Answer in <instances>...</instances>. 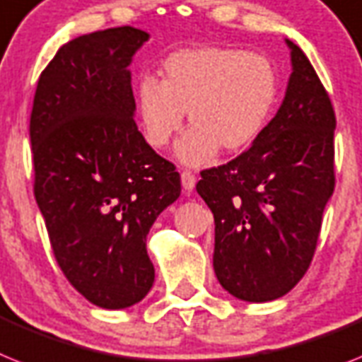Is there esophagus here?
<instances>
[{"label": "esophagus", "mask_w": 362, "mask_h": 362, "mask_svg": "<svg viewBox=\"0 0 362 362\" xmlns=\"http://www.w3.org/2000/svg\"><path fill=\"white\" fill-rule=\"evenodd\" d=\"M181 185H183V188L187 192H190V190L196 187V175H194L190 170H183V172H181Z\"/></svg>", "instance_id": "1"}]
</instances>
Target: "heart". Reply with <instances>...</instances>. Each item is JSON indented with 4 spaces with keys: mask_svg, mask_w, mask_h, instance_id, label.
Returning <instances> with one entry per match:
<instances>
[{
    "mask_svg": "<svg viewBox=\"0 0 362 362\" xmlns=\"http://www.w3.org/2000/svg\"><path fill=\"white\" fill-rule=\"evenodd\" d=\"M279 100V76L261 53L237 47L196 46L170 53L160 81L142 77L136 115L144 139L163 149L183 129L185 110L192 127L177 146L183 163L198 166L222 148L238 153L267 129Z\"/></svg>",
    "mask_w": 362,
    "mask_h": 362,
    "instance_id": "b5f03b06",
    "label": "heart"
}]
</instances>
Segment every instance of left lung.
I'll use <instances>...</instances> for the list:
<instances>
[{
  "instance_id": "obj_1",
  "label": "left lung",
  "mask_w": 362,
  "mask_h": 362,
  "mask_svg": "<svg viewBox=\"0 0 362 362\" xmlns=\"http://www.w3.org/2000/svg\"><path fill=\"white\" fill-rule=\"evenodd\" d=\"M286 44L292 76L277 115L246 151L202 170L196 185L214 214L218 281L253 303L281 298L305 276L335 190V109L305 53Z\"/></svg>"
}]
</instances>
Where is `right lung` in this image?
<instances>
[{"label": "right lung", "instance_id": "obj_1", "mask_svg": "<svg viewBox=\"0 0 362 362\" xmlns=\"http://www.w3.org/2000/svg\"><path fill=\"white\" fill-rule=\"evenodd\" d=\"M148 33L112 27L57 52L38 79L29 136L38 203L70 285L103 309H125L155 279L146 237L181 194L170 160L134 124L131 64Z\"/></svg>", "mask_w": 362, "mask_h": 362}]
</instances>
